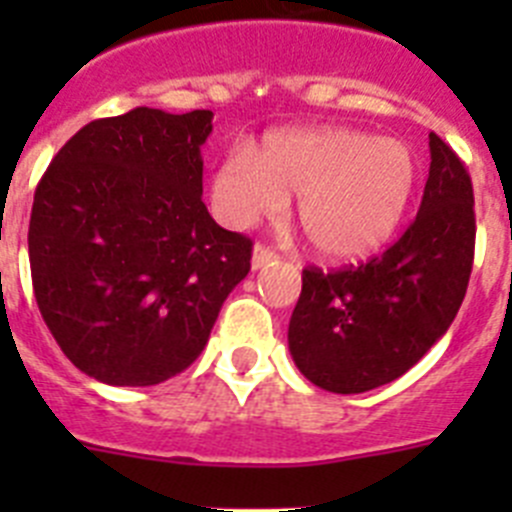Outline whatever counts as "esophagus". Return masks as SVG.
Returning <instances> with one entry per match:
<instances>
[{
	"label": "esophagus",
	"instance_id": "esophagus-1",
	"mask_svg": "<svg viewBox=\"0 0 512 512\" xmlns=\"http://www.w3.org/2000/svg\"><path fill=\"white\" fill-rule=\"evenodd\" d=\"M279 259V253L277 251H271L269 246H256L253 248V256H251V266L253 269H264L266 264H274V261Z\"/></svg>",
	"mask_w": 512,
	"mask_h": 512
}]
</instances>
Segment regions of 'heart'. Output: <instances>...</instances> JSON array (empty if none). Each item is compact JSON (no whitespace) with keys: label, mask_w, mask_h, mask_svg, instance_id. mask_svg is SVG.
Segmentation results:
<instances>
[{"label":"heart","mask_w":512,"mask_h":512,"mask_svg":"<svg viewBox=\"0 0 512 512\" xmlns=\"http://www.w3.org/2000/svg\"><path fill=\"white\" fill-rule=\"evenodd\" d=\"M413 182V156L400 140L346 128L282 130L266 135L253 156L230 151L223 158L212 202L225 223L246 228L295 194V217L312 251L354 261L390 241Z\"/></svg>","instance_id":"heart-1"}]
</instances>
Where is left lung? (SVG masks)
Segmentation results:
<instances>
[{"label": "left lung", "mask_w": 512, "mask_h": 512, "mask_svg": "<svg viewBox=\"0 0 512 512\" xmlns=\"http://www.w3.org/2000/svg\"><path fill=\"white\" fill-rule=\"evenodd\" d=\"M431 169L420 210L382 256L302 271L289 320L297 369L336 395L402 377L454 323L474 264L472 179L454 148L428 135Z\"/></svg>", "instance_id": "obj_1"}]
</instances>
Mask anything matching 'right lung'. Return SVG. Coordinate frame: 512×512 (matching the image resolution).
Segmentation results:
<instances>
[{
  "label": "right lung",
  "instance_id": "1",
  "mask_svg": "<svg viewBox=\"0 0 512 512\" xmlns=\"http://www.w3.org/2000/svg\"><path fill=\"white\" fill-rule=\"evenodd\" d=\"M210 133V110L92 120L35 189V300L63 354L99 382L151 387L184 372L251 271V238L202 202Z\"/></svg>",
  "mask_w": 512,
  "mask_h": 512
}]
</instances>
